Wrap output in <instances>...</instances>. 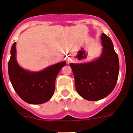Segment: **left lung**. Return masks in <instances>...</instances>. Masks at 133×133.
Masks as SVG:
<instances>
[{"label": "left lung", "instance_id": "1", "mask_svg": "<svg viewBox=\"0 0 133 133\" xmlns=\"http://www.w3.org/2000/svg\"><path fill=\"white\" fill-rule=\"evenodd\" d=\"M103 53L97 60L86 64H70L78 93L90 101L101 100L111 93L117 82L118 57L109 37L101 36Z\"/></svg>", "mask_w": 133, "mask_h": 133}]
</instances>
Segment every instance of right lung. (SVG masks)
<instances>
[{
  "mask_svg": "<svg viewBox=\"0 0 133 133\" xmlns=\"http://www.w3.org/2000/svg\"><path fill=\"white\" fill-rule=\"evenodd\" d=\"M16 42L11 49L8 73L17 95L28 104H41L48 102L54 94L55 80L65 62L48 67L40 72H29L19 66L15 58Z\"/></svg>",
  "mask_w": 133,
  "mask_h": 133,
  "instance_id": "right-lung-1",
  "label": "right lung"
}]
</instances>
